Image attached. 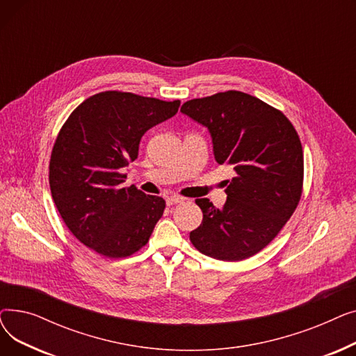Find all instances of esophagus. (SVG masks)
I'll return each instance as SVG.
<instances>
[{
  "mask_svg": "<svg viewBox=\"0 0 356 356\" xmlns=\"http://www.w3.org/2000/svg\"><path fill=\"white\" fill-rule=\"evenodd\" d=\"M186 199L184 197H180V196H167L165 197V203L167 207H173V204H177V203H183Z\"/></svg>",
  "mask_w": 356,
  "mask_h": 356,
  "instance_id": "obj_1",
  "label": "esophagus"
}]
</instances>
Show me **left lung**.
Wrapping results in <instances>:
<instances>
[{
    "label": "left lung",
    "instance_id": "1",
    "mask_svg": "<svg viewBox=\"0 0 356 356\" xmlns=\"http://www.w3.org/2000/svg\"><path fill=\"white\" fill-rule=\"evenodd\" d=\"M180 111L208 128L216 163L236 173L223 208L196 200L203 220L191 232L192 244L222 261L250 258L277 236L300 200V138L282 111L239 90L188 101Z\"/></svg>",
    "mask_w": 356,
    "mask_h": 356
}]
</instances>
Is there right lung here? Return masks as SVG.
<instances>
[{
    "label": "right lung",
    "mask_w": 356,
    "mask_h": 356,
    "mask_svg": "<svg viewBox=\"0 0 356 356\" xmlns=\"http://www.w3.org/2000/svg\"><path fill=\"white\" fill-rule=\"evenodd\" d=\"M179 106L106 90L85 99L63 124L50 157V191L66 227L88 248L122 258L148 242L165 202L136 186L121 188L122 170L137 159L141 137Z\"/></svg>",
    "instance_id": "right-lung-1"
}]
</instances>
